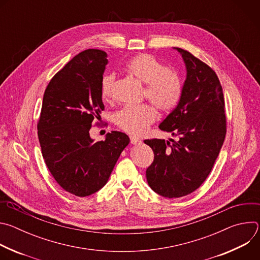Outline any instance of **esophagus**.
<instances>
[{
    "label": "esophagus",
    "mask_w": 260,
    "mask_h": 260,
    "mask_svg": "<svg viewBox=\"0 0 260 260\" xmlns=\"http://www.w3.org/2000/svg\"><path fill=\"white\" fill-rule=\"evenodd\" d=\"M129 139H131V143H132V144H134V145H135V144H139V143H141V140H140L139 138L131 137Z\"/></svg>",
    "instance_id": "esophagus-1"
}]
</instances>
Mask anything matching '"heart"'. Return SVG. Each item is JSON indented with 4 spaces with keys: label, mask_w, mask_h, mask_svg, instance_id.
I'll list each match as a JSON object with an SVG mask.
<instances>
[{
    "label": "heart",
    "mask_w": 260,
    "mask_h": 260,
    "mask_svg": "<svg viewBox=\"0 0 260 260\" xmlns=\"http://www.w3.org/2000/svg\"><path fill=\"white\" fill-rule=\"evenodd\" d=\"M131 76L145 83L144 96L149 100L159 111L169 112L176 108L182 94V82L178 74L167 69L154 56L143 53L136 55L125 66ZM115 87L114 74L104 75L101 82V92L105 100L113 95ZM157 118L152 106L128 105L123 107L114 116L116 125L131 135H142Z\"/></svg>",
    "instance_id": "obj_1"
}]
</instances>
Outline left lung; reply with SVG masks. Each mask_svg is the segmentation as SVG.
I'll return each mask as SVG.
<instances>
[{
	"instance_id": "obj_1",
	"label": "left lung",
	"mask_w": 260,
	"mask_h": 260,
	"mask_svg": "<svg viewBox=\"0 0 260 260\" xmlns=\"http://www.w3.org/2000/svg\"><path fill=\"white\" fill-rule=\"evenodd\" d=\"M177 50L186 64L187 76L177 107L159 128L178 139L144 141L154 153L146 170L147 182L169 199L185 197L201 186L226 135L223 90L215 71L187 50Z\"/></svg>"
}]
</instances>
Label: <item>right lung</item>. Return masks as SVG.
<instances>
[{"mask_svg":"<svg viewBox=\"0 0 260 260\" xmlns=\"http://www.w3.org/2000/svg\"><path fill=\"white\" fill-rule=\"evenodd\" d=\"M107 63V53L99 49L73 57L48 83L37 124L49 172L63 190L80 198L104 186L129 143L127 135L116 131L105 141L89 136L105 109L101 82Z\"/></svg>","mask_w":260,"mask_h":260,"instance_id":"obj_1","label":"right lung"}]
</instances>
